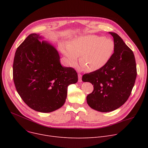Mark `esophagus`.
Segmentation results:
<instances>
[{
    "mask_svg": "<svg viewBox=\"0 0 148 148\" xmlns=\"http://www.w3.org/2000/svg\"><path fill=\"white\" fill-rule=\"evenodd\" d=\"M78 77H79V82H82V75L80 74H78Z\"/></svg>",
    "mask_w": 148,
    "mask_h": 148,
    "instance_id": "obj_1",
    "label": "esophagus"
}]
</instances>
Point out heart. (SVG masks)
Here are the masks:
<instances>
[{"label": "heart", "mask_w": 148, "mask_h": 148, "mask_svg": "<svg viewBox=\"0 0 148 148\" xmlns=\"http://www.w3.org/2000/svg\"><path fill=\"white\" fill-rule=\"evenodd\" d=\"M115 45L110 38L95 35H86L73 38L68 45L62 46V50L71 66L80 63L89 72L103 68L112 58Z\"/></svg>", "instance_id": "1"}]
</instances>
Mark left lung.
Instances as JSON below:
<instances>
[{"label":"left lung","mask_w":148,"mask_h":148,"mask_svg":"<svg viewBox=\"0 0 148 148\" xmlns=\"http://www.w3.org/2000/svg\"><path fill=\"white\" fill-rule=\"evenodd\" d=\"M115 45L109 62L98 71L85 74L82 81L94 85V90L86 97L93 109L109 112L119 108L128 99L137 77L134 53L116 33L108 32Z\"/></svg>","instance_id":"8db88e82"}]
</instances>
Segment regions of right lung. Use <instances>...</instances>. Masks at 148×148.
Returning a JSON list of instances; mask_svg holds the SVG:
<instances>
[{
    "label": "right lung",
    "instance_id": "obj_1",
    "mask_svg": "<svg viewBox=\"0 0 148 148\" xmlns=\"http://www.w3.org/2000/svg\"><path fill=\"white\" fill-rule=\"evenodd\" d=\"M29 35L17 48L13 63V80L18 94L32 109L49 113L63 106L68 86L78 81L75 70L62 66L57 50Z\"/></svg>",
    "mask_w": 148,
    "mask_h": 148
}]
</instances>
